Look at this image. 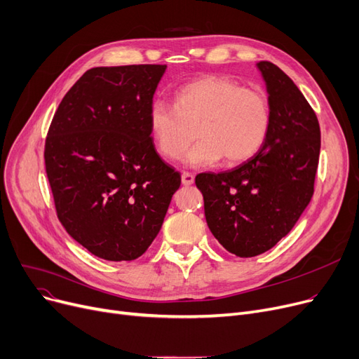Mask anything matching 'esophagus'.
Here are the masks:
<instances>
[{"label":"esophagus","instance_id":"1","mask_svg":"<svg viewBox=\"0 0 359 359\" xmlns=\"http://www.w3.org/2000/svg\"><path fill=\"white\" fill-rule=\"evenodd\" d=\"M181 180H182V184H184V185H191V184H194V175L190 174V172H182Z\"/></svg>","mask_w":359,"mask_h":359}]
</instances>
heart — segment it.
<instances>
[{
    "label": "heart",
    "instance_id": "1",
    "mask_svg": "<svg viewBox=\"0 0 359 359\" xmlns=\"http://www.w3.org/2000/svg\"><path fill=\"white\" fill-rule=\"evenodd\" d=\"M149 130L159 155L168 161L185 155L189 166H210L224 159L238 165L257 155L270 131L267 97L225 76L208 74L175 92L174 107L156 99L149 107Z\"/></svg>",
    "mask_w": 359,
    "mask_h": 359
}]
</instances>
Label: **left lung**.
<instances>
[{
  "mask_svg": "<svg viewBox=\"0 0 359 359\" xmlns=\"http://www.w3.org/2000/svg\"><path fill=\"white\" fill-rule=\"evenodd\" d=\"M257 68L271 112L266 143L240 166L196 177L210 232L238 257L259 255L291 232L311 201L320 156V126L301 90L278 65Z\"/></svg>",
  "mask_w": 359,
  "mask_h": 359,
  "instance_id": "1",
  "label": "left lung"
}]
</instances>
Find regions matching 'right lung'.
Instances as JSON below:
<instances>
[{"mask_svg":"<svg viewBox=\"0 0 359 359\" xmlns=\"http://www.w3.org/2000/svg\"><path fill=\"white\" fill-rule=\"evenodd\" d=\"M166 65L96 67L50 123L45 168L61 225L109 262L135 260L159 233L180 172L153 144L147 114Z\"/></svg>","mask_w":359,"mask_h":359,"instance_id":"obj_1","label":"right lung"}]
</instances>
